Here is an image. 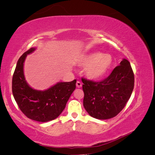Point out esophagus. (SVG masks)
I'll use <instances>...</instances> for the list:
<instances>
[{"mask_svg":"<svg viewBox=\"0 0 155 155\" xmlns=\"http://www.w3.org/2000/svg\"><path fill=\"white\" fill-rule=\"evenodd\" d=\"M76 87L78 88H80L82 87V83L80 81H77L76 82Z\"/></svg>","mask_w":155,"mask_h":155,"instance_id":"esophagus-1","label":"esophagus"}]
</instances>
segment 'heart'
Instances as JSON below:
<instances>
[{"label": "heart", "mask_w": 155, "mask_h": 155, "mask_svg": "<svg viewBox=\"0 0 155 155\" xmlns=\"http://www.w3.org/2000/svg\"><path fill=\"white\" fill-rule=\"evenodd\" d=\"M113 63L112 56L100 52H93L83 55L78 60L79 67L85 68L86 76L92 80H99L109 71Z\"/></svg>", "instance_id": "heart-1"}]
</instances>
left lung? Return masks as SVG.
<instances>
[{"label":"left lung","instance_id":"obj_1","mask_svg":"<svg viewBox=\"0 0 155 155\" xmlns=\"http://www.w3.org/2000/svg\"><path fill=\"white\" fill-rule=\"evenodd\" d=\"M83 106L93 118L107 120L121 112L133 92L134 73L129 61L123 59L104 80L94 82L82 78Z\"/></svg>","mask_w":155,"mask_h":155}]
</instances>
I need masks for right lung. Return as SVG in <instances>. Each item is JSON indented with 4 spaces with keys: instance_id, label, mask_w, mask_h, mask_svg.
Masks as SVG:
<instances>
[{
    "instance_id": "1",
    "label": "right lung",
    "mask_w": 155,
    "mask_h": 155,
    "mask_svg": "<svg viewBox=\"0 0 155 155\" xmlns=\"http://www.w3.org/2000/svg\"><path fill=\"white\" fill-rule=\"evenodd\" d=\"M31 48L18 59L12 78V92L21 110L28 118L41 122L53 120L61 114L76 88V79L70 82H59L45 91L31 88L24 74V63Z\"/></svg>"
}]
</instances>
